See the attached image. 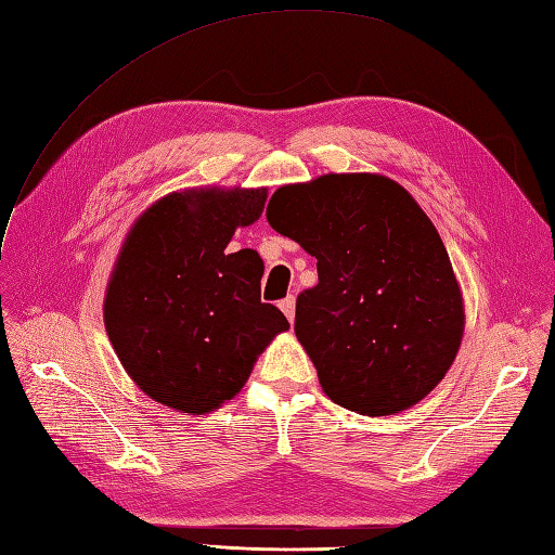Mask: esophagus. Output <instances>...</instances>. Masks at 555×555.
<instances>
[{
    "instance_id": "1",
    "label": "esophagus",
    "mask_w": 555,
    "mask_h": 555,
    "mask_svg": "<svg viewBox=\"0 0 555 555\" xmlns=\"http://www.w3.org/2000/svg\"><path fill=\"white\" fill-rule=\"evenodd\" d=\"M280 310L287 314V320L289 322H294V314H296V298L294 296H287V298H282L280 301Z\"/></svg>"
}]
</instances>
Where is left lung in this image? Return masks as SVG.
<instances>
[{"instance_id":"left-lung-1","label":"left lung","mask_w":555,"mask_h":555,"mask_svg":"<svg viewBox=\"0 0 555 555\" xmlns=\"http://www.w3.org/2000/svg\"><path fill=\"white\" fill-rule=\"evenodd\" d=\"M271 227L318 259L294 332L324 395L359 415L411 409L451 369L464 308L451 259L411 193L369 172L280 186Z\"/></svg>"}]
</instances>
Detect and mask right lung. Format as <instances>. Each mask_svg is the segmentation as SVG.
<instances>
[{
	"label": "right lung",
	"instance_id": "right-lung-1",
	"mask_svg": "<svg viewBox=\"0 0 555 555\" xmlns=\"http://www.w3.org/2000/svg\"><path fill=\"white\" fill-rule=\"evenodd\" d=\"M266 189H186L132 223L104 296V326L128 376L166 406L203 415L233 399L284 314L261 301L263 261L227 251L263 212Z\"/></svg>",
	"mask_w": 555,
	"mask_h": 555
}]
</instances>
